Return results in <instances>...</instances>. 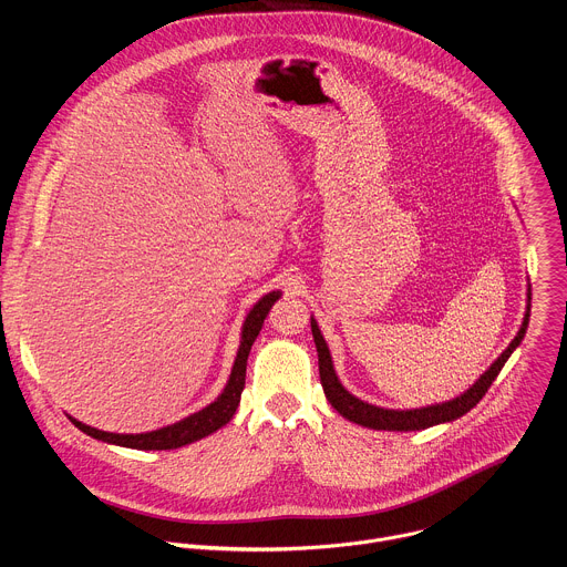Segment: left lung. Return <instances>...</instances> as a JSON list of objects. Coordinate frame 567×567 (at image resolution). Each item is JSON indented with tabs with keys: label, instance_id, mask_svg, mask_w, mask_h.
<instances>
[{
	"label": "left lung",
	"instance_id": "1",
	"mask_svg": "<svg viewBox=\"0 0 567 567\" xmlns=\"http://www.w3.org/2000/svg\"><path fill=\"white\" fill-rule=\"evenodd\" d=\"M529 307H532V291L527 285V307H525V316H523V326L518 330V334L514 337V341L507 346V350L487 368L480 379L473 381V385H468L464 392H460L457 396L449 399V401H440V403H431V406H422V409H383V406H374V403H368L359 396H354L339 379L337 370H334V361L330 354V348L320 334V328L316 318L311 316V334H313V343H316V352H318V372H320V385L322 392H326L328 401L332 403V409L339 411V415H343L346 420L365 426V429H374V431H424L437 424H446L453 422L462 415H466L475 403L484 396V392L489 390V385L496 381L498 372L503 370V365L507 363V359L512 357V352L523 343L527 326H529Z\"/></svg>",
	"mask_w": 567,
	"mask_h": 567
}]
</instances>
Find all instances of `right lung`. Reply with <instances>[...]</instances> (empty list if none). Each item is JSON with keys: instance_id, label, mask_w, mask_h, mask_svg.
Segmentation results:
<instances>
[{"instance_id": "1", "label": "right lung", "mask_w": 567, "mask_h": 567, "mask_svg": "<svg viewBox=\"0 0 567 567\" xmlns=\"http://www.w3.org/2000/svg\"><path fill=\"white\" fill-rule=\"evenodd\" d=\"M282 296V291H269L265 293L247 313L245 322H241V332H239V348H237V357L233 361L228 381L224 385V390L217 394L215 401H210L206 409L171 424L164 429L156 431H147V433H107V431H99L94 426H87L83 422H78L75 417L66 415L71 420V424L75 429L83 431L85 435L114 444V446H125V449H136V451H171V449H182L186 444H193L202 437H208L210 433L219 431L221 426H226L237 406H239V396L241 390H245V379H247V359L251 352L254 341L258 339L262 322L269 313V309L274 307V302Z\"/></svg>"}]
</instances>
